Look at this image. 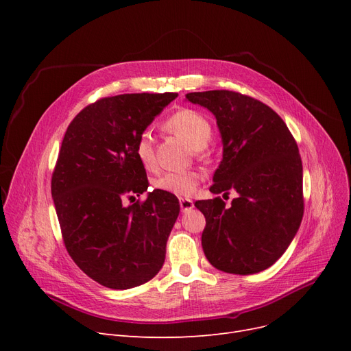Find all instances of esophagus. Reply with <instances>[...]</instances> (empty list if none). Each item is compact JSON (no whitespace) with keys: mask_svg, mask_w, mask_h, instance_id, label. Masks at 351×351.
I'll return each instance as SVG.
<instances>
[{"mask_svg":"<svg viewBox=\"0 0 351 351\" xmlns=\"http://www.w3.org/2000/svg\"><path fill=\"white\" fill-rule=\"evenodd\" d=\"M179 204H180V210L182 212H188L193 208V202L191 199H180Z\"/></svg>","mask_w":351,"mask_h":351,"instance_id":"esophagus-1","label":"esophagus"}]
</instances>
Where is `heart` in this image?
Instances as JSON below:
<instances>
[{
  "instance_id": "1",
  "label": "heart",
  "mask_w": 351,
  "mask_h": 351,
  "mask_svg": "<svg viewBox=\"0 0 351 351\" xmlns=\"http://www.w3.org/2000/svg\"><path fill=\"white\" fill-rule=\"evenodd\" d=\"M166 131L185 141L199 158L205 156V147L212 138V125L202 114L195 109L182 108L163 122ZM135 152L139 162L146 169H152L155 166V151L154 139L149 132H142L136 141ZM202 175L197 171L185 172H166L155 179V188L163 192L172 193L179 197L192 196L199 183Z\"/></svg>"
}]
</instances>
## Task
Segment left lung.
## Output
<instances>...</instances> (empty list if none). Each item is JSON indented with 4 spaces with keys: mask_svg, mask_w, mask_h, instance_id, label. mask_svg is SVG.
Here are the masks:
<instances>
[{
    "mask_svg": "<svg viewBox=\"0 0 351 351\" xmlns=\"http://www.w3.org/2000/svg\"><path fill=\"white\" fill-rule=\"evenodd\" d=\"M186 99L208 108L222 135L223 159L210 192L225 199L237 192L229 208L220 196L195 204L206 219L202 233L206 259L226 273H259L286 252L302 223L298 143L270 106L241 92H191Z\"/></svg>",
    "mask_w": 351,
    "mask_h": 351,
    "instance_id": "8db88e82",
    "label": "left lung"
}]
</instances>
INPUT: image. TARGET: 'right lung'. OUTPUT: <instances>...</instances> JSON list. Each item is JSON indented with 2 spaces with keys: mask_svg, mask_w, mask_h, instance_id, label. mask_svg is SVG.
<instances>
[{
  "mask_svg": "<svg viewBox=\"0 0 351 351\" xmlns=\"http://www.w3.org/2000/svg\"><path fill=\"white\" fill-rule=\"evenodd\" d=\"M178 97L123 94L101 98L72 119L52 172L51 193L71 259L92 280L125 290L149 282L165 262L179 215L175 195L147 191L135 145L163 108Z\"/></svg>",
  "mask_w": 351,
  "mask_h": 351,
  "instance_id": "add662e5",
  "label": "right lung"
}]
</instances>
